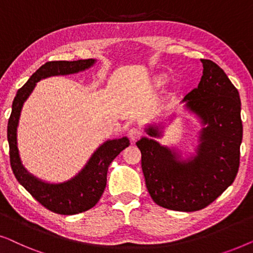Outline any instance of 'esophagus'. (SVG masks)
<instances>
[{
  "instance_id": "1",
  "label": "esophagus",
  "mask_w": 253,
  "mask_h": 253,
  "mask_svg": "<svg viewBox=\"0 0 253 253\" xmlns=\"http://www.w3.org/2000/svg\"><path fill=\"white\" fill-rule=\"evenodd\" d=\"M141 130L139 129V127H131V129L129 130V138L132 141H136L138 138H139L141 136Z\"/></svg>"
}]
</instances>
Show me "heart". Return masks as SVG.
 Segmentation results:
<instances>
[{
    "label": "heart",
    "instance_id": "heart-1",
    "mask_svg": "<svg viewBox=\"0 0 253 253\" xmlns=\"http://www.w3.org/2000/svg\"><path fill=\"white\" fill-rule=\"evenodd\" d=\"M166 82H167V78L166 77H159L155 79V85L157 86H162L166 84Z\"/></svg>",
    "mask_w": 253,
    "mask_h": 253
}]
</instances>
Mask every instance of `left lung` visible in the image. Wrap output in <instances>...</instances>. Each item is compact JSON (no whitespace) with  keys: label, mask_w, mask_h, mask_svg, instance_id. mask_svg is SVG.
Segmentation results:
<instances>
[{"label":"left lung","mask_w":253,"mask_h":253,"mask_svg":"<svg viewBox=\"0 0 253 253\" xmlns=\"http://www.w3.org/2000/svg\"><path fill=\"white\" fill-rule=\"evenodd\" d=\"M200 61L204 70L198 87L182 100L203 124L196 154L183 160L175 150L152 138L143 137L136 143L151 198L159 206L181 212L209 206L231 185L240 167V94L219 65ZM160 127L150 126L145 131L159 138Z\"/></svg>","instance_id":"1"}]
</instances>
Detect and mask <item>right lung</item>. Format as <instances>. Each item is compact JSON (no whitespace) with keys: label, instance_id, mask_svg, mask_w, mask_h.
<instances>
[{"label":"right lung","instance_id":"obj_1","mask_svg":"<svg viewBox=\"0 0 253 253\" xmlns=\"http://www.w3.org/2000/svg\"><path fill=\"white\" fill-rule=\"evenodd\" d=\"M94 63L95 60L88 58L78 61H51L41 65L17 92L8 122L10 165L13 175L41 205L62 215H74L96 205L105 191L109 165L124 148L129 146V139L123 137L105 141L96 148L85 167L75 177L67 182L53 184L37 178L24 168L17 147V126L24 102L32 93L38 82L51 76L77 74L91 68Z\"/></svg>","mask_w":253,"mask_h":253}]
</instances>
